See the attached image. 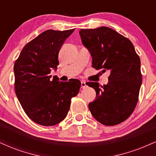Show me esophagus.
Here are the masks:
<instances>
[{
    "label": "esophagus",
    "instance_id": "1",
    "mask_svg": "<svg viewBox=\"0 0 156 156\" xmlns=\"http://www.w3.org/2000/svg\"><path fill=\"white\" fill-rule=\"evenodd\" d=\"M87 87V82L86 81H81V88H86V87Z\"/></svg>",
    "mask_w": 156,
    "mask_h": 156
}]
</instances>
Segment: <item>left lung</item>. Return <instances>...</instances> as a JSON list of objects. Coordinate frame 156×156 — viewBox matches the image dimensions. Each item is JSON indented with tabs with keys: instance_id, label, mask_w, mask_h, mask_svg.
Masks as SVG:
<instances>
[{
	"instance_id": "8db88e82",
	"label": "left lung",
	"mask_w": 156,
	"mask_h": 156,
	"mask_svg": "<svg viewBox=\"0 0 156 156\" xmlns=\"http://www.w3.org/2000/svg\"><path fill=\"white\" fill-rule=\"evenodd\" d=\"M79 34L92 57V67L111 73L107 84L87 83L96 92L89 110L101 124H119L137 104L141 85L140 58L129 39L108 27L80 29Z\"/></svg>"
}]
</instances>
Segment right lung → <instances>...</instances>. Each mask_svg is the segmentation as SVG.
Listing matches in <instances>:
<instances>
[{
  "instance_id": "add662e5",
  "label": "right lung",
  "mask_w": 156,
  "mask_h": 156,
  "mask_svg": "<svg viewBox=\"0 0 156 156\" xmlns=\"http://www.w3.org/2000/svg\"><path fill=\"white\" fill-rule=\"evenodd\" d=\"M75 29L47 30L25 45L14 66L17 99L28 117L37 124L53 126L67 117L71 98L78 94V79L52 78L58 65V52Z\"/></svg>"
}]
</instances>
